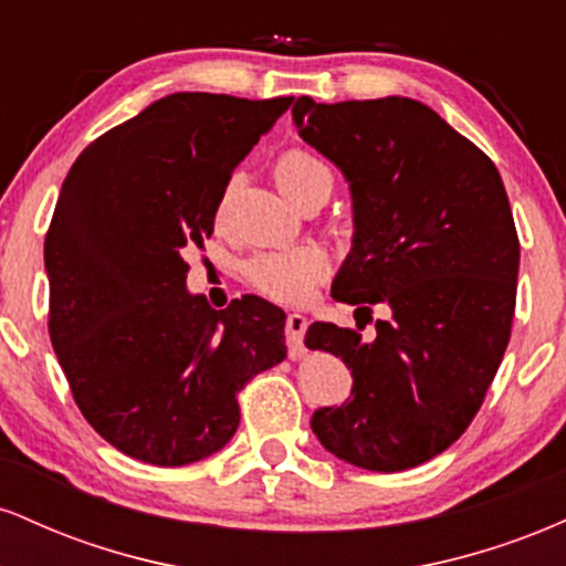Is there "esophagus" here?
Returning a JSON list of instances; mask_svg holds the SVG:
<instances>
[{
    "label": "esophagus",
    "mask_w": 566,
    "mask_h": 566,
    "mask_svg": "<svg viewBox=\"0 0 566 566\" xmlns=\"http://www.w3.org/2000/svg\"><path fill=\"white\" fill-rule=\"evenodd\" d=\"M305 329H308V319H305L303 314H287L284 335H287V346H290L292 359H301V356H305V346H303Z\"/></svg>",
    "instance_id": "34e87169"
}]
</instances>
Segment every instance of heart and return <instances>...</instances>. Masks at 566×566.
Returning a JSON list of instances; mask_svg holds the SVG:
<instances>
[{
    "mask_svg": "<svg viewBox=\"0 0 566 566\" xmlns=\"http://www.w3.org/2000/svg\"><path fill=\"white\" fill-rule=\"evenodd\" d=\"M276 184L287 199H301L314 188H333V170L327 161L305 148H287L276 157ZM226 199L220 201L223 212ZM327 274V258L316 247H279L255 252L244 265L247 282L261 295L279 303H301L311 295Z\"/></svg>",
    "mask_w": 566,
    "mask_h": 566,
    "instance_id": "obj_1",
    "label": "heart"
}]
</instances>
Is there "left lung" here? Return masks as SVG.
<instances>
[{
    "label": "left lung",
    "instance_id": "1",
    "mask_svg": "<svg viewBox=\"0 0 566 566\" xmlns=\"http://www.w3.org/2000/svg\"><path fill=\"white\" fill-rule=\"evenodd\" d=\"M297 135L340 167L354 247L333 297L386 308L375 337L311 324L305 346L340 356L350 399L316 409L324 450L405 471L463 437L495 380L516 308L518 237L497 167L412 97L292 106Z\"/></svg>",
    "mask_w": 566,
    "mask_h": 566
}]
</instances>
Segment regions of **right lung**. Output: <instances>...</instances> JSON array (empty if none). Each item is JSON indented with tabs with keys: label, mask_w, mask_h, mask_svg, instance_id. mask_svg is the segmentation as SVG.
I'll use <instances>...</instances> for the list:
<instances>
[{
	"label": "right lung",
	"mask_w": 566,
	"mask_h": 566,
	"mask_svg": "<svg viewBox=\"0 0 566 566\" xmlns=\"http://www.w3.org/2000/svg\"><path fill=\"white\" fill-rule=\"evenodd\" d=\"M295 97L175 93L95 138L63 180L48 237L50 340L84 420L151 465L210 458L237 394L287 356L284 311L210 308L186 290L233 167Z\"/></svg>",
	"instance_id": "right-lung-1"
}]
</instances>
